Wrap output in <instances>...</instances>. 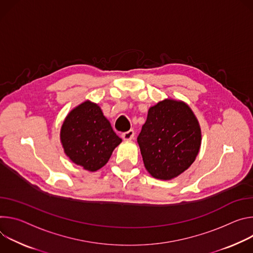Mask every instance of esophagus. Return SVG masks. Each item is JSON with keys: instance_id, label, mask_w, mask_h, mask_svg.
I'll return each mask as SVG.
<instances>
[{"instance_id": "esophagus-1", "label": "esophagus", "mask_w": 253, "mask_h": 253, "mask_svg": "<svg viewBox=\"0 0 253 253\" xmlns=\"http://www.w3.org/2000/svg\"><path fill=\"white\" fill-rule=\"evenodd\" d=\"M122 136H123L125 141H130V139H132L133 136H134V131H133V129H129V130L124 132L122 134Z\"/></svg>"}]
</instances>
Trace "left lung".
I'll list each match as a JSON object with an SVG mask.
<instances>
[{
    "instance_id": "1",
    "label": "left lung",
    "mask_w": 253,
    "mask_h": 253,
    "mask_svg": "<svg viewBox=\"0 0 253 253\" xmlns=\"http://www.w3.org/2000/svg\"><path fill=\"white\" fill-rule=\"evenodd\" d=\"M201 136L198 120L184 101L167 98L151 106L137 136L147 171L160 180L178 177L197 157Z\"/></svg>"
}]
</instances>
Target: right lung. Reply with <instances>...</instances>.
I'll list each match as a JSON object with an SVG mask.
<instances>
[{
  "label": "right lung",
  "mask_w": 253,
  "mask_h": 253,
  "mask_svg": "<svg viewBox=\"0 0 253 253\" xmlns=\"http://www.w3.org/2000/svg\"><path fill=\"white\" fill-rule=\"evenodd\" d=\"M60 139L67 157L89 172L102 168L122 143L98 104L89 100L67 115L61 126Z\"/></svg>",
  "instance_id": "1"
}]
</instances>
